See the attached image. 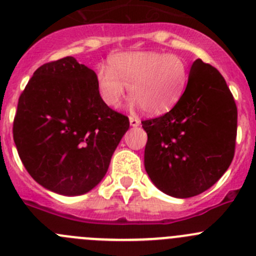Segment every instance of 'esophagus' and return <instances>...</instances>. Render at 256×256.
<instances>
[{
	"label": "esophagus",
	"instance_id": "1",
	"mask_svg": "<svg viewBox=\"0 0 256 256\" xmlns=\"http://www.w3.org/2000/svg\"><path fill=\"white\" fill-rule=\"evenodd\" d=\"M128 120H130V125L134 126V128H136V126L140 125V118H136V116H130V118H128Z\"/></svg>",
	"mask_w": 256,
	"mask_h": 256
}]
</instances>
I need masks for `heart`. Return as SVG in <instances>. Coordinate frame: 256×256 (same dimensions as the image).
<instances>
[{"mask_svg":"<svg viewBox=\"0 0 256 256\" xmlns=\"http://www.w3.org/2000/svg\"><path fill=\"white\" fill-rule=\"evenodd\" d=\"M190 79L188 64L177 54L161 52H126L115 54L110 69L98 72L100 98L116 108L128 86L132 106H141L147 115L158 116L174 109L183 96Z\"/></svg>","mask_w":256,"mask_h":256,"instance_id":"1","label":"heart"}]
</instances>
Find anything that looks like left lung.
Instances as JSON below:
<instances>
[{"instance_id":"obj_1","label":"left lung","mask_w":256,"mask_h":256,"mask_svg":"<svg viewBox=\"0 0 256 256\" xmlns=\"http://www.w3.org/2000/svg\"><path fill=\"white\" fill-rule=\"evenodd\" d=\"M238 110L222 74L197 59L178 104L142 121L144 168L166 194L190 198L210 188L230 166Z\"/></svg>"}]
</instances>
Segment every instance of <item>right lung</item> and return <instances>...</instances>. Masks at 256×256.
<instances>
[{
  "instance_id": "1",
  "label": "right lung",
  "mask_w": 256,
  "mask_h": 256,
  "mask_svg": "<svg viewBox=\"0 0 256 256\" xmlns=\"http://www.w3.org/2000/svg\"><path fill=\"white\" fill-rule=\"evenodd\" d=\"M128 116L100 98L94 70L73 56L43 64L18 99L14 140L28 174L63 196L92 190L106 174Z\"/></svg>"
}]
</instances>
